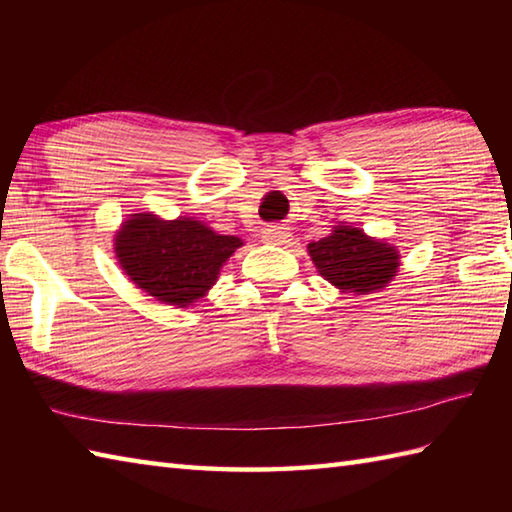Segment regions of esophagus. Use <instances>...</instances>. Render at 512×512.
<instances>
[{
    "label": "esophagus",
    "mask_w": 512,
    "mask_h": 512,
    "mask_svg": "<svg viewBox=\"0 0 512 512\" xmlns=\"http://www.w3.org/2000/svg\"><path fill=\"white\" fill-rule=\"evenodd\" d=\"M262 237L266 244H286L290 239V233L286 226H268V228H264Z\"/></svg>",
    "instance_id": "1"
}]
</instances>
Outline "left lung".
<instances>
[{
    "mask_svg": "<svg viewBox=\"0 0 512 512\" xmlns=\"http://www.w3.org/2000/svg\"><path fill=\"white\" fill-rule=\"evenodd\" d=\"M308 253L332 286L354 295L385 288L398 273L396 248L367 237L361 228L334 226V233L308 244Z\"/></svg>",
    "mask_w": 512,
    "mask_h": 512,
    "instance_id": "8db88e82",
    "label": "left lung"
}]
</instances>
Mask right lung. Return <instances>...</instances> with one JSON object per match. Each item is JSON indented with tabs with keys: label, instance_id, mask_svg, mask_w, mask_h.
<instances>
[{
	"label": "right lung",
	"instance_id": "add662e5",
	"mask_svg": "<svg viewBox=\"0 0 512 512\" xmlns=\"http://www.w3.org/2000/svg\"><path fill=\"white\" fill-rule=\"evenodd\" d=\"M239 246V237L217 235L191 217L162 222L149 213L134 215L116 235V257L129 279L180 308L204 297Z\"/></svg>",
	"mask_w": 512,
	"mask_h": 512
}]
</instances>
